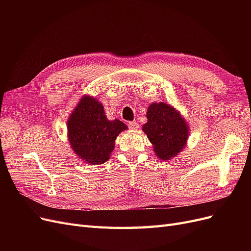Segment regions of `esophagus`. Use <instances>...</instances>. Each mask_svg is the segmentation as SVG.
<instances>
[{
    "mask_svg": "<svg viewBox=\"0 0 251 251\" xmlns=\"http://www.w3.org/2000/svg\"><path fill=\"white\" fill-rule=\"evenodd\" d=\"M128 127L132 128V130H136V128L138 127L137 123H135V121H131V123H128Z\"/></svg>",
    "mask_w": 251,
    "mask_h": 251,
    "instance_id": "34e87169",
    "label": "esophagus"
}]
</instances>
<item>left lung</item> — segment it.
<instances>
[{
	"mask_svg": "<svg viewBox=\"0 0 251 251\" xmlns=\"http://www.w3.org/2000/svg\"><path fill=\"white\" fill-rule=\"evenodd\" d=\"M148 123L142 126L153 143L155 154L162 160H170L185 147L188 126L179 113L164 102L151 103L148 108Z\"/></svg>",
	"mask_w": 251,
	"mask_h": 251,
	"instance_id": "8db88e82",
	"label": "left lung"
}]
</instances>
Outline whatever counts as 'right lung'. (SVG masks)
Returning <instances> with one entry per match:
<instances>
[{
	"label": "right lung",
	"mask_w": 251,
	"mask_h": 251,
	"mask_svg": "<svg viewBox=\"0 0 251 251\" xmlns=\"http://www.w3.org/2000/svg\"><path fill=\"white\" fill-rule=\"evenodd\" d=\"M126 128L120 120H108L103 105L83 96L68 120V135L75 154L90 164L109 160L118 134Z\"/></svg>",
	"instance_id": "1"
}]
</instances>
